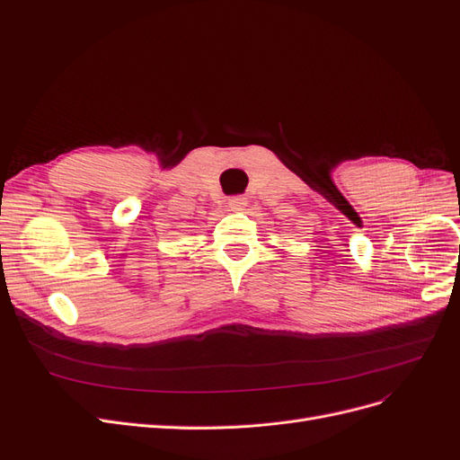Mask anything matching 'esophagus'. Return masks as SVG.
Listing matches in <instances>:
<instances>
[{
  "mask_svg": "<svg viewBox=\"0 0 460 460\" xmlns=\"http://www.w3.org/2000/svg\"><path fill=\"white\" fill-rule=\"evenodd\" d=\"M245 205H247V198H243V196H234L228 199V207L232 208V211H242Z\"/></svg>",
  "mask_w": 460,
  "mask_h": 460,
  "instance_id": "1",
  "label": "esophagus"
}]
</instances>
